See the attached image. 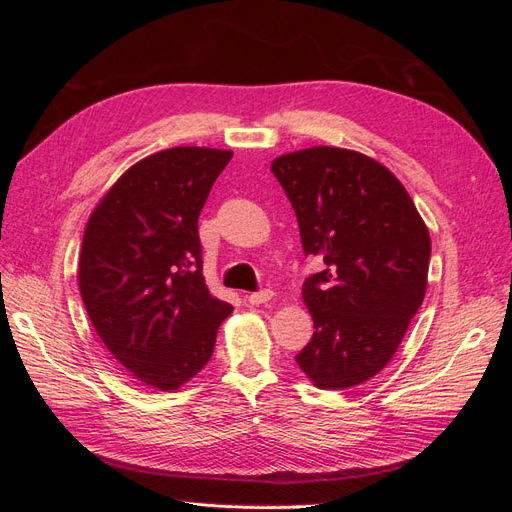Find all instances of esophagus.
I'll return each mask as SVG.
<instances>
[{"label":"esophagus","mask_w":512,"mask_h":512,"mask_svg":"<svg viewBox=\"0 0 512 512\" xmlns=\"http://www.w3.org/2000/svg\"><path fill=\"white\" fill-rule=\"evenodd\" d=\"M247 303L252 305H262V303H269L273 299V290H260V292H252L247 294Z\"/></svg>","instance_id":"obj_1"}]
</instances>
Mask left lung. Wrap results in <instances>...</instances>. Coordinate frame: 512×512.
Instances as JSON below:
<instances>
[{
  "mask_svg": "<svg viewBox=\"0 0 512 512\" xmlns=\"http://www.w3.org/2000/svg\"><path fill=\"white\" fill-rule=\"evenodd\" d=\"M297 213L314 337L294 356L318 389L344 391L393 359L427 290L429 230L389 168L359 151L309 147L271 164Z\"/></svg>",
  "mask_w": 512,
  "mask_h": 512,
  "instance_id": "left-lung-1",
  "label": "left lung"
}]
</instances>
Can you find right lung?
I'll use <instances>...</instances> for the list:
<instances>
[{"label": "right lung", "instance_id": "add662e5", "mask_svg": "<svg viewBox=\"0 0 512 512\" xmlns=\"http://www.w3.org/2000/svg\"><path fill=\"white\" fill-rule=\"evenodd\" d=\"M232 151L173 147L123 173L87 222L79 288L130 376L177 391L207 365L232 305L209 292L198 215Z\"/></svg>", "mask_w": 512, "mask_h": 512}]
</instances>
